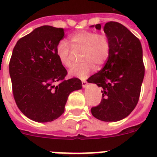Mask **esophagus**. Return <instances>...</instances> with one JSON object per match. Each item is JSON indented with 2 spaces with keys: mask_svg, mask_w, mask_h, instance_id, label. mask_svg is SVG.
Returning <instances> with one entry per match:
<instances>
[{
  "mask_svg": "<svg viewBox=\"0 0 157 157\" xmlns=\"http://www.w3.org/2000/svg\"><path fill=\"white\" fill-rule=\"evenodd\" d=\"M88 83L87 82L86 80H82V86H83V88H86V87L88 86Z\"/></svg>",
  "mask_w": 157,
  "mask_h": 157,
  "instance_id": "obj_1",
  "label": "esophagus"
}]
</instances>
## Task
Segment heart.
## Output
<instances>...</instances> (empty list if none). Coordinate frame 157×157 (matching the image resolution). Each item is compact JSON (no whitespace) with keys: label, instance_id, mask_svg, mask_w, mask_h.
<instances>
[{"label":"heart","instance_id":"1","mask_svg":"<svg viewBox=\"0 0 157 157\" xmlns=\"http://www.w3.org/2000/svg\"><path fill=\"white\" fill-rule=\"evenodd\" d=\"M71 47L75 51H82L80 61L69 70V75L84 79L94 70L95 65L100 66L107 62L111 50L109 38L105 34L92 31H80L69 36ZM73 51L65 41H60L56 46V54L60 62L66 68L71 67Z\"/></svg>","mask_w":157,"mask_h":157}]
</instances>
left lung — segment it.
I'll return each instance as SVG.
<instances>
[{"instance_id": "obj_1", "label": "left lung", "mask_w": 157, "mask_h": 157, "mask_svg": "<svg viewBox=\"0 0 157 157\" xmlns=\"http://www.w3.org/2000/svg\"><path fill=\"white\" fill-rule=\"evenodd\" d=\"M95 27L101 29L99 24ZM103 31L111 50L104 67L88 80L103 88V99L91 112L101 121L117 122L127 117L138 102L144 76L142 47L135 35L118 22L107 23Z\"/></svg>"}]
</instances>
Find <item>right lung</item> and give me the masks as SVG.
<instances>
[{"label": "right lung", "mask_w": 157, "mask_h": 157, "mask_svg": "<svg viewBox=\"0 0 157 157\" xmlns=\"http://www.w3.org/2000/svg\"><path fill=\"white\" fill-rule=\"evenodd\" d=\"M64 35L63 28L42 26L19 39L13 49L9 62L13 96L20 111L35 122L59 118L69 94L82 88L80 79L65 80L67 71L56 54Z\"/></svg>", "instance_id": "add662e5"}]
</instances>
